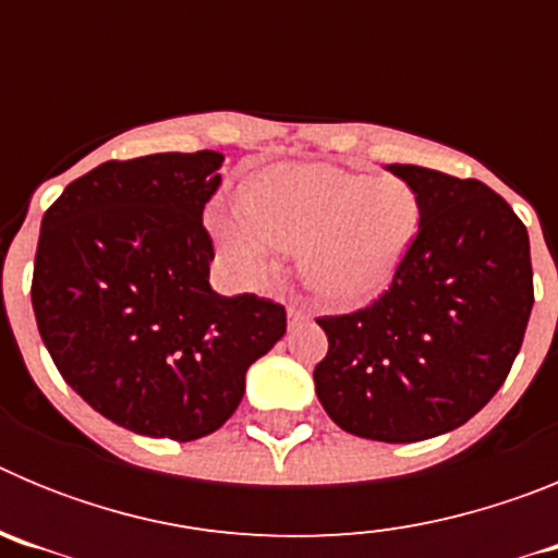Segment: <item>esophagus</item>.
<instances>
[{"instance_id": "1", "label": "esophagus", "mask_w": 558, "mask_h": 558, "mask_svg": "<svg viewBox=\"0 0 558 558\" xmlns=\"http://www.w3.org/2000/svg\"><path fill=\"white\" fill-rule=\"evenodd\" d=\"M288 322H290V324L307 322V313H304V310L299 307V304H290V307H288Z\"/></svg>"}]
</instances>
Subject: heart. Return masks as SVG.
Listing matches in <instances>:
<instances>
[{"mask_svg":"<svg viewBox=\"0 0 558 558\" xmlns=\"http://www.w3.org/2000/svg\"><path fill=\"white\" fill-rule=\"evenodd\" d=\"M418 198L402 179H368L332 165H276L215 211L226 256L259 282L276 248H302V276L329 304H363L393 282L418 231Z\"/></svg>","mask_w":558,"mask_h":558,"instance_id":"1","label":"heart"}]
</instances>
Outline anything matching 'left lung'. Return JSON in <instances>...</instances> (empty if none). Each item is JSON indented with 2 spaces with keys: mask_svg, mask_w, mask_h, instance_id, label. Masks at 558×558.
<instances>
[{
  "mask_svg": "<svg viewBox=\"0 0 558 558\" xmlns=\"http://www.w3.org/2000/svg\"><path fill=\"white\" fill-rule=\"evenodd\" d=\"M418 198L393 282L357 313L315 318V393L335 425L411 445L470 422L506 383L534 307L529 231L477 179L391 165Z\"/></svg>",
  "mask_w": 558,
  "mask_h": 558,
  "instance_id": "obj_1",
  "label": "left lung"
}]
</instances>
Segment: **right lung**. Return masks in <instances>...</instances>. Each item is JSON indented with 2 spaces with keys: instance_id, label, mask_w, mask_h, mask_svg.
<instances>
[{
  "instance_id": "1",
  "label": "right lung",
  "mask_w": 558,
  "mask_h": 558,
  "mask_svg": "<svg viewBox=\"0 0 558 558\" xmlns=\"http://www.w3.org/2000/svg\"><path fill=\"white\" fill-rule=\"evenodd\" d=\"M215 150L106 161L44 211L33 310L61 377L113 425L195 441L288 329L282 304L209 284Z\"/></svg>"
}]
</instances>
